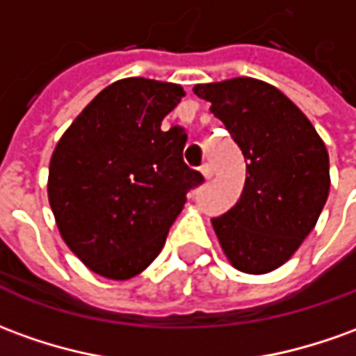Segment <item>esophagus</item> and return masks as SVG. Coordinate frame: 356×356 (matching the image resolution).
<instances>
[{"mask_svg":"<svg viewBox=\"0 0 356 356\" xmlns=\"http://www.w3.org/2000/svg\"><path fill=\"white\" fill-rule=\"evenodd\" d=\"M200 173H202V177L206 179V181H208V179H212L213 171L212 168H210V163H204L202 168H200Z\"/></svg>","mask_w":356,"mask_h":356,"instance_id":"1","label":"esophagus"}]
</instances>
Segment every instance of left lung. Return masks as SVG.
Wrapping results in <instances>:
<instances>
[{"instance_id": "left-lung-1", "label": "left lung", "mask_w": 356, "mask_h": 356, "mask_svg": "<svg viewBox=\"0 0 356 356\" xmlns=\"http://www.w3.org/2000/svg\"><path fill=\"white\" fill-rule=\"evenodd\" d=\"M247 161L237 204L213 218L221 250L245 273L285 264L314 229L330 193L324 140L293 102L272 84L237 76L196 84Z\"/></svg>"}]
</instances>
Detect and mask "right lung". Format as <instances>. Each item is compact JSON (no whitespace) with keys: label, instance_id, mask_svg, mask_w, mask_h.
I'll return each instance as SVG.
<instances>
[{"label":"right lung","instance_id":"1","mask_svg":"<svg viewBox=\"0 0 356 356\" xmlns=\"http://www.w3.org/2000/svg\"><path fill=\"white\" fill-rule=\"evenodd\" d=\"M183 86L121 79L79 113L49 160L48 198L65 245L88 270L131 280L165 245L202 175L183 161L181 127L161 131Z\"/></svg>","mask_w":356,"mask_h":356}]
</instances>
